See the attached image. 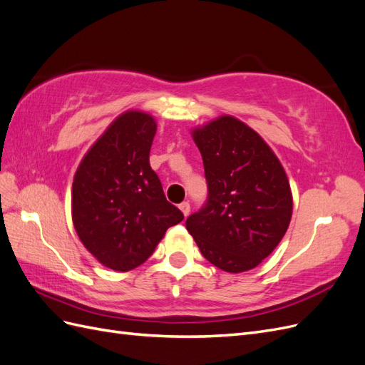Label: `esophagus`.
I'll return each instance as SVG.
<instances>
[{
    "label": "esophagus",
    "mask_w": 365,
    "mask_h": 365,
    "mask_svg": "<svg viewBox=\"0 0 365 365\" xmlns=\"http://www.w3.org/2000/svg\"><path fill=\"white\" fill-rule=\"evenodd\" d=\"M180 210H181L184 216H189V213H190V204L189 202H181L180 204Z\"/></svg>",
    "instance_id": "obj_1"
}]
</instances>
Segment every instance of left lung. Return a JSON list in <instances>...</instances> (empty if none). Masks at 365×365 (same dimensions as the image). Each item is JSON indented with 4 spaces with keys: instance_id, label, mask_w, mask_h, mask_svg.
Here are the masks:
<instances>
[{
    "instance_id": "left-lung-1",
    "label": "left lung",
    "mask_w": 365,
    "mask_h": 365,
    "mask_svg": "<svg viewBox=\"0 0 365 365\" xmlns=\"http://www.w3.org/2000/svg\"><path fill=\"white\" fill-rule=\"evenodd\" d=\"M208 196L185 220L202 256L219 269L244 272L280 244L292 216L280 161L256 130L224 115L193 130Z\"/></svg>"
}]
</instances>
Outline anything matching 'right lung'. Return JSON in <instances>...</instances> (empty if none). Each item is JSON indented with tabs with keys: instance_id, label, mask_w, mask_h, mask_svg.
Here are the masks:
<instances>
[{
	"instance_id": "add662e5",
	"label": "right lung",
	"mask_w": 365,
	"mask_h": 365,
	"mask_svg": "<svg viewBox=\"0 0 365 365\" xmlns=\"http://www.w3.org/2000/svg\"><path fill=\"white\" fill-rule=\"evenodd\" d=\"M157 132L152 115L121 114L86 153L73 181V222L85 248L105 267L130 271L155 251L184 215L165 200L149 164Z\"/></svg>"
}]
</instances>
